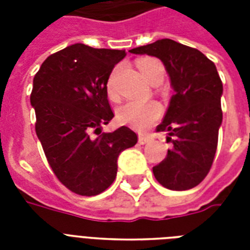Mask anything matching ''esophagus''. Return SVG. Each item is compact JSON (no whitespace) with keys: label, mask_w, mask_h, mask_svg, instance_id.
Wrapping results in <instances>:
<instances>
[{"label":"esophagus","mask_w":250,"mask_h":250,"mask_svg":"<svg viewBox=\"0 0 250 250\" xmlns=\"http://www.w3.org/2000/svg\"><path fill=\"white\" fill-rule=\"evenodd\" d=\"M149 141H150V137L149 136H146V135H139V144H148Z\"/></svg>","instance_id":"34e87169"}]
</instances>
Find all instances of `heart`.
Segmentation results:
<instances>
[{"label": "heart", "instance_id": "obj_1", "mask_svg": "<svg viewBox=\"0 0 250 250\" xmlns=\"http://www.w3.org/2000/svg\"><path fill=\"white\" fill-rule=\"evenodd\" d=\"M137 67L140 70L141 75L144 76L145 80L149 83H157L162 82L165 76V68L160 61L156 58H141L137 62ZM107 93L111 98L117 97L115 92V84H114V74L110 76L107 82ZM162 114L160 104L154 101L149 102H125L122 106H119L117 110L118 121L122 125H127L139 131H144L149 128L154 122L158 121V118Z\"/></svg>", "mask_w": 250, "mask_h": 250}]
</instances>
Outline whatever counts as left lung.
Segmentation results:
<instances>
[{
	"label": "left lung",
	"instance_id": "obj_1",
	"mask_svg": "<svg viewBox=\"0 0 250 250\" xmlns=\"http://www.w3.org/2000/svg\"><path fill=\"white\" fill-rule=\"evenodd\" d=\"M160 58L175 93L157 132H167L172 149L153 174L172 190L198 186L213 165L222 125V80L217 67L200 50L170 39L129 50Z\"/></svg>",
	"mask_w": 250,
	"mask_h": 250
}]
</instances>
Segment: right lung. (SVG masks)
<instances>
[{"mask_svg": "<svg viewBox=\"0 0 250 250\" xmlns=\"http://www.w3.org/2000/svg\"><path fill=\"white\" fill-rule=\"evenodd\" d=\"M125 50L75 44L49 56L33 78L36 135L53 172L80 196H96L115 180L118 157L137 143L125 125L101 132L114 117L107 80Z\"/></svg>", "mask_w": 250, "mask_h": 250, "instance_id": "1", "label": "right lung"}]
</instances>
